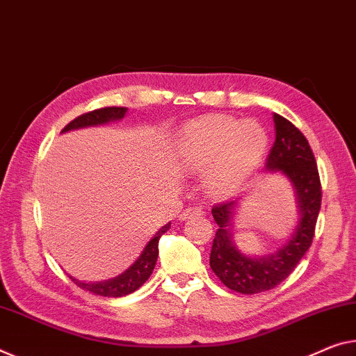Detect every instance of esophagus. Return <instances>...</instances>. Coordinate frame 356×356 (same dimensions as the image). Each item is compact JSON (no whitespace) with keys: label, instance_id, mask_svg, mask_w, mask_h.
<instances>
[{"label":"esophagus","instance_id":"1","mask_svg":"<svg viewBox=\"0 0 356 356\" xmlns=\"http://www.w3.org/2000/svg\"><path fill=\"white\" fill-rule=\"evenodd\" d=\"M195 215H204V211H202V209H199V207H188V209L179 215V220L186 221L189 220L191 216H195Z\"/></svg>","mask_w":356,"mask_h":356}]
</instances>
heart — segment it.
Here are the masks:
<instances>
[{"label":"heart","mask_w":356,"mask_h":356,"mask_svg":"<svg viewBox=\"0 0 356 356\" xmlns=\"http://www.w3.org/2000/svg\"><path fill=\"white\" fill-rule=\"evenodd\" d=\"M266 130L256 122L209 116L184 125L177 143V156L184 168L204 172L207 189L215 195L237 191L266 154Z\"/></svg>","instance_id":"obj_1"}]
</instances>
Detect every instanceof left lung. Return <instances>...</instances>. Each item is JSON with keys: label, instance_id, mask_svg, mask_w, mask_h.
<instances>
[{"label": "left lung", "instance_id": "8db88e82", "mask_svg": "<svg viewBox=\"0 0 356 356\" xmlns=\"http://www.w3.org/2000/svg\"><path fill=\"white\" fill-rule=\"evenodd\" d=\"M275 141L267 157V170H280L296 189L300 220L285 247L262 258H248L232 243L235 200L221 202L211 209L218 224L210 253V267L229 289L242 294L269 291L289 277L310 248L321 207L318 167L302 132L280 114H273Z\"/></svg>", "mask_w": 356, "mask_h": 356}]
</instances>
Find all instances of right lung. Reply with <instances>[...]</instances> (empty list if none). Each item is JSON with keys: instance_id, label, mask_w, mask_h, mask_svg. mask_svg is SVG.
I'll return each instance as SVG.
<instances>
[{"instance_id": "right-lung-1", "label": "right lung", "mask_w": 356, "mask_h": 356, "mask_svg": "<svg viewBox=\"0 0 356 356\" xmlns=\"http://www.w3.org/2000/svg\"><path fill=\"white\" fill-rule=\"evenodd\" d=\"M125 113H127V108L124 106L98 108V109H94V111L84 113L76 119H73L70 124L65 125L63 132H68V130H73V129L87 127V125H98L109 121H118V119L124 118ZM168 229H170V222L161 227L159 232L151 238V242L146 245L143 253H141L140 258L134 262V266H130L127 270L121 273L119 277L113 278V280L102 282V283H84L73 278V282L79 288L86 289V291L94 293L97 296L121 298V296H125V294L134 293L135 289H138L141 285H143L152 273V269H154L156 261H157V254H159V247H157V245H159V238L162 234H165L168 231Z\"/></svg>"}]
</instances>
